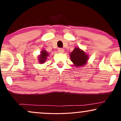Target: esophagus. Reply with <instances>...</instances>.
I'll return each instance as SVG.
<instances>
[{"mask_svg": "<svg viewBox=\"0 0 121 121\" xmlns=\"http://www.w3.org/2000/svg\"><path fill=\"white\" fill-rule=\"evenodd\" d=\"M58 52L59 53H63L64 49H62V48H59V49H58Z\"/></svg>", "mask_w": 121, "mask_h": 121, "instance_id": "1", "label": "esophagus"}]
</instances>
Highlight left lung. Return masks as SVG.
<instances>
[{
  "mask_svg": "<svg viewBox=\"0 0 121 121\" xmlns=\"http://www.w3.org/2000/svg\"><path fill=\"white\" fill-rule=\"evenodd\" d=\"M70 57L74 66L78 67L84 66L86 64L89 56L84 51L77 47L75 48L72 52L70 53Z\"/></svg>",
  "mask_w": 121,
  "mask_h": 121,
  "instance_id": "8db88e82",
  "label": "left lung"
}]
</instances>
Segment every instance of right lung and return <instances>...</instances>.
Segmentation results:
<instances>
[{"label":"right lung","mask_w":121,"mask_h":121,"mask_svg":"<svg viewBox=\"0 0 121 121\" xmlns=\"http://www.w3.org/2000/svg\"><path fill=\"white\" fill-rule=\"evenodd\" d=\"M48 56H49V54L46 51H45V50L41 51L40 55L39 56V61L40 64L44 63Z\"/></svg>","instance_id":"right-lung-1"}]
</instances>
